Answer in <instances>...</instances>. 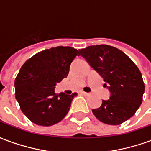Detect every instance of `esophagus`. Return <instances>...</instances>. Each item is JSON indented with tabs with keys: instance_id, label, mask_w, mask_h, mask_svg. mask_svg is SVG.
<instances>
[{
	"instance_id": "esophagus-1",
	"label": "esophagus",
	"mask_w": 151,
	"mask_h": 151,
	"mask_svg": "<svg viewBox=\"0 0 151 151\" xmlns=\"http://www.w3.org/2000/svg\"><path fill=\"white\" fill-rule=\"evenodd\" d=\"M82 95H86V96H88V95H90L89 93H86V92H84V91H82Z\"/></svg>"
}]
</instances>
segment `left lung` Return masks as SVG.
I'll use <instances>...</instances> for the list:
<instances>
[{
  "label": "left lung",
  "instance_id": "1",
  "mask_svg": "<svg viewBox=\"0 0 151 151\" xmlns=\"http://www.w3.org/2000/svg\"><path fill=\"white\" fill-rule=\"evenodd\" d=\"M80 56L104 78L110 99L92 112L103 123L116 125L135 114L142 102L145 85L138 68L125 53L109 45L80 50Z\"/></svg>",
  "mask_w": 151,
  "mask_h": 151
}]
</instances>
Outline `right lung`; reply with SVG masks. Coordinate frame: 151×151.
Here are the masks:
<instances>
[{
    "label": "right lung",
    "mask_w": 151,
    "mask_h": 151,
    "mask_svg": "<svg viewBox=\"0 0 151 151\" xmlns=\"http://www.w3.org/2000/svg\"><path fill=\"white\" fill-rule=\"evenodd\" d=\"M80 50L58 46L43 50L22 66L14 82L15 97L22 111L33 123L50 126L68 113L77 93H55L56 83L69 74L71 63Z\"/></svg>",
    "instance_id": "right-lung-1"
}]
</instances>
